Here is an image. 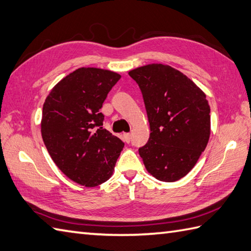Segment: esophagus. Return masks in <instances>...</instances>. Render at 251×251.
Instances as JSON below:
<instances>
[{"label":"esophagus","instance_id":"34e87169","mask_svg":"<svg viewBox=\"0 0 251 251\" xmlns=\"http://www.w3.org/2000/svg\"><path fill=\"white\" fill-rule=\"evenodd\" d=\"M124 137H125L126 141H127V142H129V141H130V139H131V134H125V135H124Z\"/></svg>","mask_w":251,"mask_h":251}]
</instances>
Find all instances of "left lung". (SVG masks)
<instances>
[{"label":"left lung","mask_w":251,"mask_h":251,"mask_svg":"<svg viewBox=\"0 0 251 251\" xmlns=\"http://www.w3.org/2000/svg\"><path fill=\"white\" fill-rule=\"evenodd\" d=\"M139 86L150 123V138L139 148L147 170L174 182L188 174L209 140L206 95L176 69L153 63L129 72Z\"/></svg>","instance_id":"left-lung-1"}]
</instances>
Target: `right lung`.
Returning <instances> with one entry per match:
<instances>
[{
  "mask_svg": "<svg viewBox=\"0 0 251 251\" xmlns=\"http://www.w3.org/2000/svg\"><path fill=\"white\" fill-rule=\"evenodd\" d=\"M120 74L79 68L51 89L43 105L41 131L50 157L69 179L87 188L105 182L124 148L104 129L100 109Z\"/></svg>",
  "mask_w": 251,
  "mask_h": 251,
  "instance_id": "obj_1",
  "label": "right lung"
}]
</instances>
